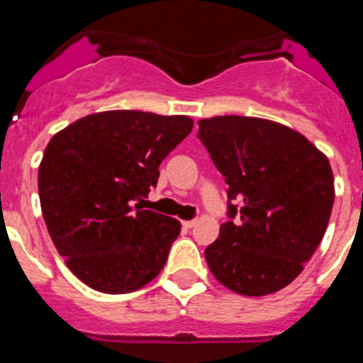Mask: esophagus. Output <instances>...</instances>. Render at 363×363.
<instances>
[{"label": "esophagus", "instance_id": "obj_1", "mask_svg": "<svg viewBox=\"0 0 363 363\" xmlns=\"http://www.w3.org/2000/svg\"><path fill=\"white\" fill-rule=\"evenodd\" d=\"M195 223H197V220H195V219H191V220H182V226H184V228H194Z\"/></svg>", "mask_w": 363, "mask_h": 363}]
</instances>
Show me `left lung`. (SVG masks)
<instances>
[{
    "instance_id": "left-lung-1",
    "label": "left lung",
    "mask_w": 363,
    "mask_h": 363,
    "mask_svg": "<svg viewBox=\"0 0 363 363\" xmlns=\"http://www.w3.org/2000/svg\"><path fill=\"white\" fill-rule=\"evenodd\" d=\"M197 137L228 184V220L204 250L208 267L238 294L281 291L325 235L329 159L294 129L254 116L204 118Z\"/></svg>"
}]
</instances>
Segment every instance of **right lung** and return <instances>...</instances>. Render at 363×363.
Segmentation results:
<instances>
[{"instance_id":"obj_1","label":"right lung","mask_w":363,"mask_h":363,"mask_svg":"<svg viewBox=\"0 0 363 363\" xmlns=\"http://www.w3.org/2000/svg\"><path fill=\"white\" fill-rule=\"evenodd\" d=\"M194 128L190 116L104 111L50 138L38 169L40 204L56 250L94 291L128 294L159 276L181 232L143 210L159 166Z\"/></svg>"}]
</instances>
